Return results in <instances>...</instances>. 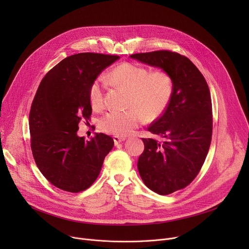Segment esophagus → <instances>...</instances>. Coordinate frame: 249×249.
Segmentation results:
<instances>
[{"instance_id": "1", "label": "esophagus", "mask_w": 249, "mask_h": 249, "mask_svg": "<svg viewBox=\"0 0 249 249\" xmlns=\"http://www.w3.org/2000/svg\"><path fill=\"white\" fill-rule=\"evenodd\" d=\"M113 140H114V144H115V145H118L119 143H121V142H123V141H125V140H126V137L114 136V137H113Z\"/></svg>"}]
</instances>
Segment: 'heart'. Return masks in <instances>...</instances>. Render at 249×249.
<instances>
[{
    "instance_id": "heart-1",
    "label": "heart",
    "mask_w": 249,
    "mask_h": 249,
    "mask_svg": "<svg viewBox=\"0 0 249 249\" xmlns=\"http://www.w3.org/2000/svg\"><path fill=\"white\" fill-rule=\"evenodd\" d=\"M106 79L130 92L129 106L133 107L126 111H110L101 119V129L116 136L130 134L143 123L144 116L149 120L157 118L165 109L172 94V81L167 73H150L147 68L133 63L117 66ZM104 88L102 77L89 88V100L94 110L104 107Z\"/></svg>"
}]
</instances>
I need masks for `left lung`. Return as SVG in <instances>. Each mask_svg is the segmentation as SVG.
I'll use <instances>...</instances> for the list:
<instances>
[{"label":"left lung","mask_w":249,"mask_h":249,"mask_svg":"<svg viewBox=\"0 0 249 249\" xmlns=\"http://www.w3.org/2000/svg\"><path fill=\"white\" fill-rule=\"evenodd\" d=\"M130 58L161 69L172 81L166 109L148 128L163 141L142 139L145 150L137 164L146 186L167 195L190 184L205 161L213 128L210 89L197 67L178 53L155 51Z\"/></svg>","instance_id":"8db88e82"}]
</instances>
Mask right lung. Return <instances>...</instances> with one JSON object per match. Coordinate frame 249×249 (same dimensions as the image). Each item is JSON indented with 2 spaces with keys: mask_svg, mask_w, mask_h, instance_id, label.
<instances>
[{
  "mask_svg": "<svg viewBox=\"0 0 249 249\" xmlns=\"http://www.w3.org/2000/svg\"><path fill=\"white\" fill-rule=\"evenodd\" d=\"M119 56L79 53L65 58L45 75L31 104L29 132L37 167L54 186L81 192L97 178L114 141L95 133L78 136L79 123L91 115L89 88Z\"/></svg>",
  "mask_w": 249,
  "mask_h": 249,
  "instance_id": "1",
  "label": "right lung"
}]
</instances>
